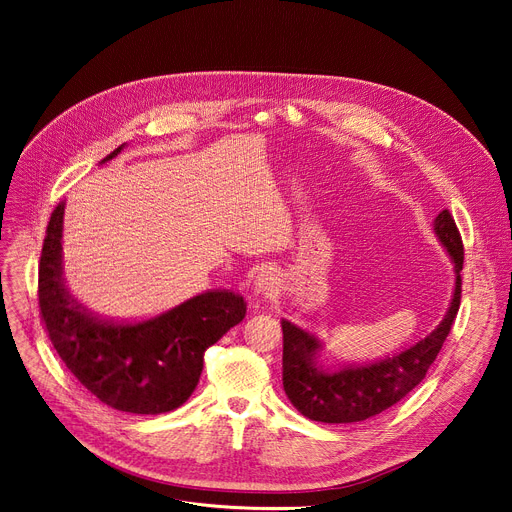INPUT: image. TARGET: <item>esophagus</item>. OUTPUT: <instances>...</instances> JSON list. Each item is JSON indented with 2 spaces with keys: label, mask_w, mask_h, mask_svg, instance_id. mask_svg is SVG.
<instances>
[{
  "label": "esophagus",
  "mask_w": 512,
  "mask_h": 512,
  "mask_svg": "<svg viewBox=\"0 0 512 512\" xmlns=\"http://www.w3.org/2000/svg\"><path fill=\"white\" fill-rule=\"evenodd\" d=\"M275 285H277V277H275L271 271H261V273L257 275V279H255L253 289H255L257 296H265V298H267V296L273 294Z\"/></svg>",
  "instance_id": "obj_1"
}]
</instances>
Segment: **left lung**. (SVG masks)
I'll list each match as a JSON object with an SVG mask.
<instances>
[{
    "label": "left lung",
    "mask_w": 512,
    "mask_h": 512,
    "mask_svg": "<svg viewBox=\"0 0 512 512\" xmlns=\"http://www.w3.org/2000/svg\"><path fill=\"white\" fill-rule=\"evenodd\" d=\"M433 233L448 251L456 285L450 308L437 328L407 350L367 364H346L336 371L318 362L322 342L308 330L281 320L283 330V389L302 415L322 423L364 421L401 401L423 379L442 350L456 320L462 298L464 245L450 210L433 221Z\"/></svg>",
    "instance_id": "obj_1"
}]
</instances>
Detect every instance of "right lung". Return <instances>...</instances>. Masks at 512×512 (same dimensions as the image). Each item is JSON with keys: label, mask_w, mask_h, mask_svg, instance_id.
<instances>
[{"label": "right lung", "mask_w": 512, "mask_h": 512, "mask_svg": "<svg viewBox=\"0 0 512 512\" xmlns=\"http://www.w3.org/2000/svg\"><path fill=\"white\" fill-rule=\"evenodd\" d=\"M121 150L123 145L101 164ZM62 216L64 202L50 216L38 269L40 314L58 356L81 385L117 411L160 415L178 409L198 385L206 348L245 318L243 296L210 289L150 320L99 318L64 283Z\"/></svg>", "instance_id": "1"}]
</instances>
